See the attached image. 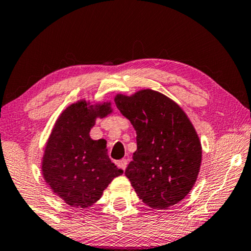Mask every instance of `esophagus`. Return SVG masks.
Masks as SVG:
<instances>
[{
	"label": "esophagus",
	"mask_w": 251,
	"mask_h": 251,
	"mask_svg": "<svg viewBox=\"0 0 251 251\" xmlns=\"http://www.w3.org/2000/svg\"><path fill=\"white\" fill-rule=\"evenodd\" d=\"M116 166H118L119 168H121L122 170H126V166H128V161H126V159L120 160V161H118V162H116Z\"/></svg>",
	"instance_id": "obj_1"
}]
</instances>
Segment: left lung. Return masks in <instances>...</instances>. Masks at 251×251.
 <instances>
[{"label":"left lung","mask_w":251,"mask_h":251,"mask_svg":"<svg viewBox=\"0 0 251 251\" xmlns=\"http://www.w3.org/2000/svg\"><path fill=\"white\" fill-rule=\"evenodd\" d=\"M116 107L131 122L137 150L126 176L144 203L168 209L190 193L200 173L202 146L183 108L152 89L118 94Z\"/></svg>","instance_id":"1"}]
</instances>
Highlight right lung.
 <instances>
[{"mask_svg":"<svg viewBox=\"0 0 251 251\" xmlns=\"http://www.w3.org/2000/svg\"><path fill=\"white\" fill-rule=\"evenodd\" d=\"M113 112L111 101L81 99L61 112L47 140L41 163L53 194L75 208H88L101 198L115 177L123 174L108 157L106 140H95L96 120Z\"/></svg>","mask_w":251,"mask_h":251,"instance_id":"1","label":"right lung"}]
</instances>
